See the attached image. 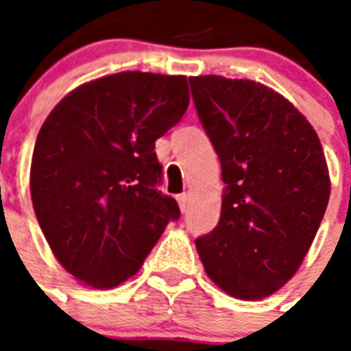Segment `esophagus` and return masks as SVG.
Segmentation results:
<instances>
[{"instance_id": "obj_1", "label": "esophagus", "mask_w": 351, "mask_h": 351, "mask_svg": "<svg viewBox=\"0 0 351 351\" xmlns=\"http://www.w3.org/2000/svg\"><path fill=\"white\" fill-rule=\"evenodd\" d=\"M176 200H178V206H180L182 213H186L187 208H189V195H187V193H180V195L176 197Z\"/></svg>"}]
</instances>
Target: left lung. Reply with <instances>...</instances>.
Masks as SVG:
<instances>
[{"mask_svg": "<svg viewBox=\"0 0 351 351\" xmlns=\"http://www.w3.org/2000/svg\"><path fill=\"white\" fill-rule=\"evenodd\" d=\"M222 165L219 224L195 240L206 273L228 295L258 300L304 261L330 200L315 129L284 96L251 80L189 78Z\"/></svg>", "mask_w": 351, "mask_h": 351, "instance_id": "1", "label": "left lung"}]
</instances>
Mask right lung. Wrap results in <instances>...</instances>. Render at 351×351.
<instances>
[{
    "label": "right lung",
    "mask_w": 351,
    "mask_h": 351,
    "mask_svg": "<svg viewBox=\"0 0 351 351\" xmlns=\"http://www.w3.org/2000/svg\"><path fill=\"white\" fill-rule=\"evenodd\" d=\"M189 106L186 76L127 73L80 85L36 138L30 197L60 264L80 282L114 288L140 269L180 219L154 142Z\"/></svg>",
    "instance_id": "right-lung-1"
}]
</instances>
